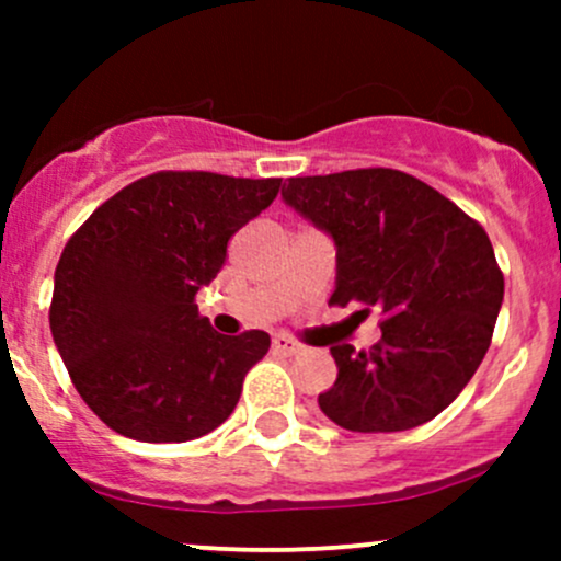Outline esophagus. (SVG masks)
Wrapping results in <instances>:
<instances>
[{
    "mask_svg": "<svg viewBox=\"0 0 561 561\" xmlns=\"http://www.w3.org/2000/svg\"><path fill=\"white\" fill-rule=\"evenodd\" d=\"M271 347H274V353H279V355H298L304 350L301 342H296V339H293V336H285V333L274 336Z\"/></svg>",
    "mask_w": 561,
    "mask_h": 561,
    "instance_id": "esophagus-1",
    "label": "esophagus"
}]
</instances>
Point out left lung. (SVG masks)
Masks as SVG:
<instances>
[{
	"instance_id": "left-lung-1",
	"label": "left lung",
	"mask_w": 561,
	"mask_h": 561,
	"mask_svg": "<svg viewBox=\"0 0 561 561\" xmlns=\"http://www.w3.org/2000/svg\"><path fill=\"white\" fill-rule=\"evenodd\" d=\"M287 206L336 244V307L380 312L382 339L333 344L336 382L317 404L347 432H407L437 417L472 380L505 296L489 236L410 173L358 168L298 175Z\"/></svg>"
}]
</instances>
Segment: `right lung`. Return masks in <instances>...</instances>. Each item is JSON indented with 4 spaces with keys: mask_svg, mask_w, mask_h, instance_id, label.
<instances>
[{
    "mask_svg": "<svg viewBox=\"0 0 561 561\" xmlns=\"http://www.w3.org/2000/svg\"><path fill=\"white\" fill-rule=\"evenodd\" d=\"M279 186L160 171L107 197L70 236L56 265L50 333L72 386L107 428L140 443H186L228 421L271 336L217 333L195 296Z\"/></svg>",
    "mask_w": 561,
    "mask_h": 561,
    "instance_id": "right-lung-1",
    "label": "right lung"
}]
</instances>
